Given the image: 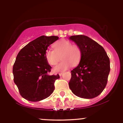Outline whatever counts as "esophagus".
I'll return each mask as SVG.
<instances>
[{"mask_svg":"<svg viewBox=\"0 0 123 123\" xmlns=\"http://www.w3.org/2000/svg\"><path fill=\"white\" fill-rule=\"evenodd\" d=\"M62 73H63V72H60V73H59V75H60V76H61L62 74Z\"/></svg>","mask_w":123,"mask_h":123,"instance_id":"esophagus-1","label":"esophagus"}]
</instances>
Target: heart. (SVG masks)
Segmentation results:
<instances>
[{
  "mask_svg": "<svg viewBox=\"0 0 123 123\" xmlns=\"http://www.w3.org/2000/svg\"><path fill=\"white\" fill-rule=\"evenodd\" d=\"M53 47L54 50L48 49L45 54L48 63L51 65H55L61 60V57L63 60L54 68L55 72L65 71L72 65L75 66L80 62L82 51L77 45H72L70 41L63 39L55 42Z\"/></svg>",
  "mask_w": 123,
  "mask_h": 123,
  "instance_id": "1",
  "label": "heart"
}]
</instances>
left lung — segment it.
Here are the masks:
<instances>
[{"label":"left lung","mask_w":123,"mask_h":123,"mask_svg":"<svg viewBox=\"0 0 123 123\" xmlns=\"http://www.w3.org/2000/svg\"><path fill=\"white\" fill-rule=\"evenodd\" d=\"M69 39L82 51L79 64L71 70L69 88L80 98H95L106 86L111 69L109 58L104 48L88 36L75 35Z\"/></svg>","instance_id":"obj_1"}]
</instances>
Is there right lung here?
Returning a JSON list of instances; mask_svg holds the SVG:
<instances>
[{
    "mask_svg": "<svg viewBox=\"0 0 123 123\" xmlns=\"http://www.w3.org/2000/svg\"><path fill=\"white\" fill-rule=\"evenodd\" d=\"M55 36H42L20 50L13 65L14 81L25 99L37 102L47 98L55 89L57 75H49L51 67L46 58L47 48L58 39Z\"/></svg>",
    "mask_w": 123,
    "mask_h": 123,
    "instance_id": "right-lung-1",
    "label": "right lung"
}]
</instances>
